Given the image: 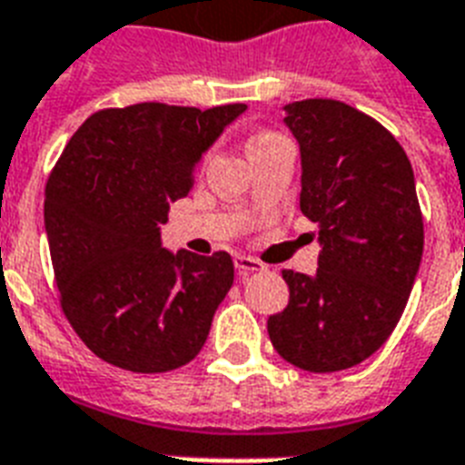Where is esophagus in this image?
Instances as JSON below:
<instances>
[{
    "instance_id": "1",
    "label": "esophagus",
    "mask_w": 465,
    "mask_h": 465,
    "mask_svg": "<svg viewBox=\"0 0 465 465\" xmlns=\"http://www.w3.org/2000/svg\"><path fill=\"white\" fill-rule=\"evenodd\" d=\"M233 265H236L241 277H248L253 275V272H262V270H265V265H262L261 261L251 258V255H236V258H233Z\"/></svg>"
}]
</instances>
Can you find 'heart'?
Here are the masks:
<instances>
[{"label":"heart","mask_w":465,"mask_h":465,"mask_svg":"<svg viewBox=\"0 0 465 465\" xmlns=\"http://www.w3.org/2000/svg\"><path fill=\"white\" fill-rule=\"evenodd\" d=\"M262 137H270V133H261V134H255L253 140H262Z\"/></svg>","instance_id":"b5f03b06"}]
</instances>
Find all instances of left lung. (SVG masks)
Here are the masks:
<instances>
[{
  "label": "left lung",
  "mask_w": 465,
  "mask_h": 465,
  "mask_svg": "<svg viewBox=\"0 0 465 465\" xmlns=\"http://www.w3.org/2000/svg\"><path fill=\"white\" fill-rule=\"evenodd\" d=\"M302 152L304 217L318 224V270H282L287 309L268 318L272 347L328 374L389 340L422 261V212L403 147L374 118L332 98L284 105Z\"/></svg>",
  "instance_id": "8db88e82"
}]
</instances>
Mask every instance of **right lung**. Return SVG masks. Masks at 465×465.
Masks as SVG:
<instances>
[{
  "mask_svg": "<svg viewBox=\"0 0 465 465\" xmlns=\"http://www.w3.org/2000/svg\"><path fill=\"white\" fill-rule=\"evenodd\" d=\"M246 104L105 108L84 123L45 185V232L64 316L113 367L161 374L195 360L233 284L232 255L161 246L168 204Z\"/></svg>",
  "mask_w": 465,
  "mask_h": 465,
  "instance_id": "obj_1",
  "label": "right lung"
}]
</instances>
